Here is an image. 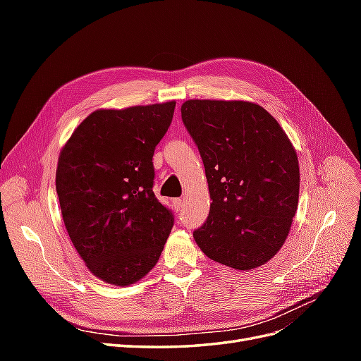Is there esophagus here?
Wrapping results in <instances>:
<instances>
[{"label": "esophagus", "instance_id": "1", "mask_svg": "<svg viewBox=\"0 0 361 361\" xmlns=\"http://www.w3.org/2000/svg\"><path fill=\"white\" fill-rule=\"evenodd\" d=\"M173 204H174V209L180 211L182 206H183V200H182V199H174V200H173Z\"/></svg>", "mask_w": 361, "mask_h": 361}]
</instances>
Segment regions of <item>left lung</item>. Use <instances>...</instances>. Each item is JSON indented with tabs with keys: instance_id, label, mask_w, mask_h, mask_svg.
Returning a JSON list of instances; mask_svg holds the SVG:
<instances>
[{
	"instance_id": "left-lung-1",
	"label": "left lung",
	"mask_w": 361,
	"mask_h": 361,
	"mask_svg": "<svg viewBox=\"0 0 361 361\" xmlns=\"http://www.w3.org/2000/svg\"><path fill=\"white\" fill-rule=\"evenodd\" d=\"M180 113L212 200L195 243L239 271L267 264L285 244L298 206L300 167L288 135L251 102L191 99Z\"/></svg>"
}]
</instances>
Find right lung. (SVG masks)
<instances>
[{
	"label": "right lung",
	"mask_w": 361,
	"mask_h": 361,
	"mask_svg": "<svg viewBox=\"0 0 361 361\" xmlns=\"http://www.w3.org/2000/svg\"><path fill=\"white\" fill-rule=\"evenodd\" d=\"M176 102L97 110L64 145L56 188L71 241L96 277L133 285L155 267L174 224L154 194L152 158Z\"/></svg>",
	"instance_id": "obj_1"
}]
</instances>
